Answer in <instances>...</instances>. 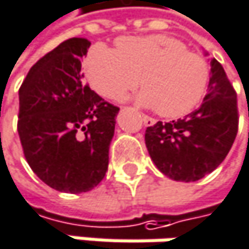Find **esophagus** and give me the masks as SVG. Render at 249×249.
Here are the masks:
<instances>
[{"label":"esophagus","instance_id":"esophagus-1","mask_svg":"<svg viewBox=\"0 0 249 249\" xmlns=\"http://www.w3.org/2000/svg\"><path fill=\"white\" fill-rule=\"evenodd\" d=\"M142 119H143V122H144V125H147V127L155 125V124H156V119H155V118H150V116H147V115H143Z\"/></svg>","mask_w":249,"mask_h":249}]
</instances>
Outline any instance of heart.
<instances>
[{
	"instance_id": "b5f03b06",
	"label": "heart",
	"mask_w": 249,
	"mask_h": 249,
	"mask_svg": "<svg viewBox=\"0 0 249 249\" xmlns=\"http://www.w3.org/2000/svg\"><path fill=\"white\" fill-rule=\"evenodd\" d=\"M86 74L91 87L107 99H118L139 83L137 99L166 118L194 110L203 100L210 70L206 59L166 35L122 37L116 49L105 43L90 48Z\"/></svg>"
}]
</instances>
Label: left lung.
Listing matches in <instances>:
<instances>
[{"label": "left lung", "mask_w": 249, "mask_h": 249, "mask_svg": "<svg viewBox=\"0 0 249 249\" xmlns=\"http://www.w3.org/2000/svg\"><path fill=\"white\" fill-rule=\"evenodd\" d=\"M207 94L198 109L146 130V147L156 168L174 181L194 182L228 156L238 133L236 93L217 59L210 62Z\"/></svg>", "instance_id": "8db88e82"}]
</instances>
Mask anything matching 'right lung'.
I'll return each instance as SVG.
<instances>
[{"label":"right lung","instance_id":"right-lung-1","mask_svg":"<svg viewBox=\"0 0 249 249\" xmlns=\"http://www.w3.org/2000/svg\"><path fill=\"white\" fill-rule=\"evenodd\" d=\"M90 42L71 37L42 56L18 90V122L24 158L51 188L80 194L93 190L109 163L119 107L87 84L81 59Z\"/></svg>","mask_w":249,"mask_h":249}]
</instances>
